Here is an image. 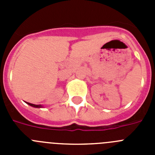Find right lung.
<instances>
[{
    "mask_svg": "<svg viewBox=\"0 0 155 155\" xmlns=\"http://www.w3.org/2000/svg\"><path fill=\"white\" fill-rule=\"evenodd\" d=\"M26 103L28 104V105H29L30 106H32V107H35V108H42L43 107V106L41 105H35V104H31V103H29V102H26Z\"/></svg>",
    "mask_w": 155,
    "mask_h": 155,
    "instance_id": "1",
    "label": "right lung"
}]
</instances>
